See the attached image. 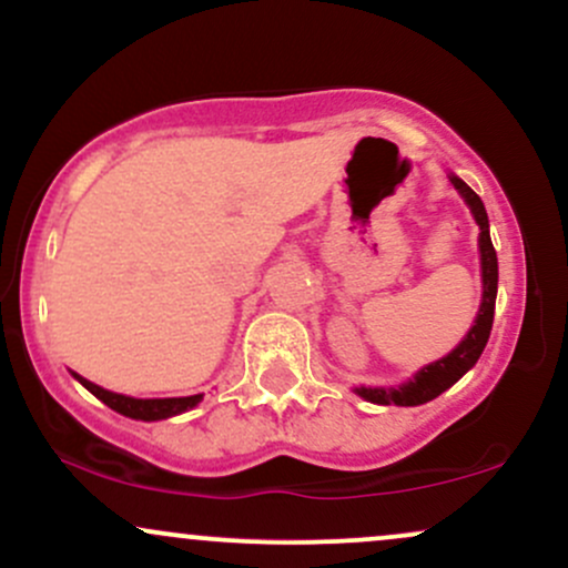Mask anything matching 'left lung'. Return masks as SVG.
I'll return each mask as SVG.
<instances>
[{
    "label": "left lung",
    "instance_id": "left-lung-1",
    "mask_svg": "<svg viewBox=\"0 0 568 568\" xmlns=\"http://www.w3.org/2000/svg\"><path fill=\"white\" fill-rule=\"evenodd\" d=\"M452 184L459 189V194L470 205L475 221L480 226V270H484V302H480L478 321L470 328V334L462 338V344L454 352H448L440 361L429 363L427 368H422L408 384L400 387H357V395L366 397L371 403H379V406H419V403L433 400L440 393H446L454 382H459L462 376L478 363L480 352H484L488 334H491L494 323V304H497V280H499V266H497V251L491 245V234H488V216L484 200L473 192L470 186L462 179L452 175Z\"/></svg>",
    "mask_w": 568,
    "mask_h": 568
}]
</instances>
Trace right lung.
<instances>
[{
    "instance_id": "add662e5",
    "label": "right lung",
    "mask_w": 568,
    "mask_h": 568,
    "mask_svg": "<svg viewBox=\"0 0 568 568\" xmlns=\"http://www.w3.org/2000/svg\"><path fill=\"white\" fill-rule=\"evenodd\" d=\"M77 376V374H74ZM84 387L93 393L98 400L106 403L109 408H114L116 414L130 416V419H143V422H158V419H168V416L181 414V410L194 408L202 400V395H189V397H149V400H141V397H128V395H116L109 393V389L98 387V384L82 379L77 376Z\"/></svg>"
}]
</instances>
